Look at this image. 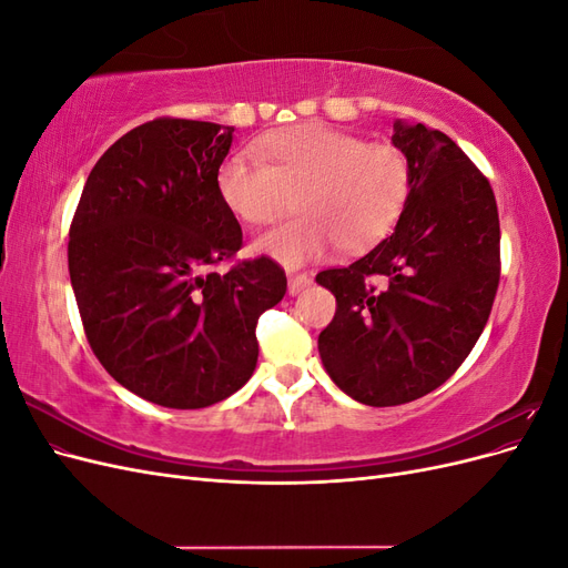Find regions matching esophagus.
Segmentation results:
<instances>
[{"mask_svg": "<svg viewBox=\"0 0 568 568\" xmlns=\"http://www.w3.org/2000/svg\"><path fill=\"white\" fill-rule=\"evenodd\" d=\"M311 282H313V277H311V274H305V272L288 274V296L301 294L305 286H311Z\"/></svg>", "mask_w": 568, "mask_h": 568, "instance_id": "34e87169", "label": "esophagus"}]
</instances>
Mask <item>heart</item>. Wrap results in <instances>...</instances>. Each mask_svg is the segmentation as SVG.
<instances>
[{
  "label": "heart",
  "instance_id": "obj_1",
  "mask_svg": "<svg viewBox=\"0 0 568 568\" xmlns=\"http://www.w3.org/2000/svg\"><path fill=\"white\" fill-rule=\"evenodd\" d=\"M251 153L220 165L217 192L227 211L251 227L277 222L291 199L298 220L253 242V251L286 267L317 261L334 244L365 251L398 222L412 186L407 156L393 144L324 123L265 134Z\"/></svg>",
  "mask_w": 568,
  "mask_h": 568
}]
</instances>
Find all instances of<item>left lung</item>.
I'll list each match as a JSON object with an SVG mask.
<instances>
[{"instance_id": "1", "label": "left lung", "mask_w": 568, "mask_h": 568, "mask_svg": "<svg viewBox=\"0 0 568 568\" xmlns=\"http://www.w3.org/2000/svg\"><path fill=\"white\" fill-rule=\"evenodd\" d=\"M390 140L412 175L398 225L353 265L317 274L336 296L317 338L322 365L372 407L417 400L448 382L500 284V220L484 173L440 130L395 120Z\"/></svg>"}]
</instances>
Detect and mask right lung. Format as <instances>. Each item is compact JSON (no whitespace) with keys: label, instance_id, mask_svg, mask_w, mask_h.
<instances>
[{"label":"right lung","instance_id":"right-lung-1","mask_svg":"<svg viewBox=\"0 0 568 568\" xmlns=\"http://www.w3.org/2000/svg\"><path fill=\"white\" fill-rule=\"evenodd\" d=\"M232 134L184 118L130 130L92 168L71 222L68 272L90 346L120 386L163 407L242 388L257 317L286 294L272 257L213 270L242 248L217 192Z\"/></svg>","mask_w":568,"mask_h":568}]
</instances>
